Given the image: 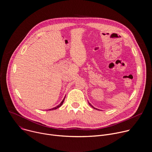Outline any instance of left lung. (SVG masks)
Wrapping results in <instances>:
<instances>
[{"mask_svg": "<svg viewBox=\"0 0 152 152\" xmlns=\"http://www.w3.org/2000/svg\"><path fill=\"white\" fill-rule=\"evenodd\" d=\"M88 102V104H89V105H90V106H91V107H92V108H94V109H96V110H99V109H98V108H95V107H93V105H91V104H90V102Z\"/></svg>", "mask_w": 152, "mask_h": 152, "instance_id": "1", "label": "left lung"}]
</instances>
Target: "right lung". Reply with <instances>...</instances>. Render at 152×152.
Returning a JSON list of instances; mask_svg holds the SVG:
<instances>
[{"label": "right lung", "mask_w": 152, "mask_h": 152, "mask_svg": "<svg viewBox=\"0 0 152 152\" xmlns=\"http://www.w3.org/2000/svg\"><path fill=\"white\" fill-rule=\"evenodd\" d=\"M65 96L64 97V98L63 99V100L62 101V102L60 103V104H59L58 105H57L56 107H54V108H51V109H49V110H56V109H57V108H59L62 105V104L64 103V100H65Z\"/></svg>", "instance_id": "1"}]
</instances>
